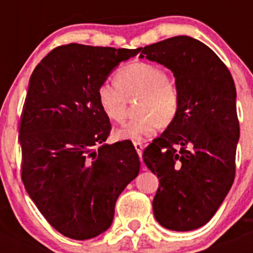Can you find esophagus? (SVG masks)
Returning a JSON list of instances; mask_svg holds the SVG:
<instances>
[{"instance_id": "34e87169", "label": "esophagus", "mask_w": 253, "mask_h": 253, "mask_svg": "<svg viewBox=\"0 0 253 253\" xmlns=\"http://www.w3.org/2000/svg\"><path fill=\"white\" fill-rule=\"evenodd\" d=\"M134 147H135V151H137V153L139 154V157H142L143 148H144V146H143L142 143H139V142H135V143H134Z\"/></svg>"}]
</instances>
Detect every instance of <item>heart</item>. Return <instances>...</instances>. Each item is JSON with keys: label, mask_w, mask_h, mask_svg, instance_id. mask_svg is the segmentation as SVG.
Returning <instances> with one entry per match:
<instances>
[{"label": "heart", "mask_w": 253, "mask_h": 253, "mask_svg": "<svg viewBox=\"0 0 253 253\" xmlns=\"http://www.w3.org/2000/svg\"><path fill=\"white\" fill-rule=\"evenodd\" d=\"M116 82L104 81L97 88V100L105 115L113 122H122L126 97L138 95V113L142 114L116 129L118 139L142 142L156 134L161 123L173 122L180 109V92L160 66L134 62L118 71Z\"/></svg>", "instance_id": "heart-1"}]
</instances>
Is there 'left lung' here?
<instances>
[{"label": "left lung", "mask_w": 253, "mask_h": 253, "mask_svg": "<svg viewBox=\"0 0 253 253\" xmlns=\"http://www.w3.org/2000/svg\"><path fill=\"white\" fill-rule=\"evenodd\" d=\"M139 57L171 69L180 92L176 118L143 152L160 180L154 216L171 231H193L211 219L234 181L240 139L234 81L209 46L185 35L144 46Z\"/></svg>", "instance_id": "obj_1"}]
</instances>
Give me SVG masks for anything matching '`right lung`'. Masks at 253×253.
I'll list each match as a JSON object with an SVG mask.
<instances>
[{"mask_svg": "<svg viewBox=\"0 0 253 253\" xmlns=\"http://www.w3.org/2000/svg\"><path fill=\"white\" fill-rule=\"evenodd\" d=\"M139 51L60 45L29 81L19 128L22 182L49 224L72 240L106 231L116 200L139 173L130 140L104 144L111 124L97 100L100 84Z\"/></svg>", "mask_w": 253, "mask_h": 253, "instance_id": "right-lung-1", "label": "right lung"}]
</instances>
